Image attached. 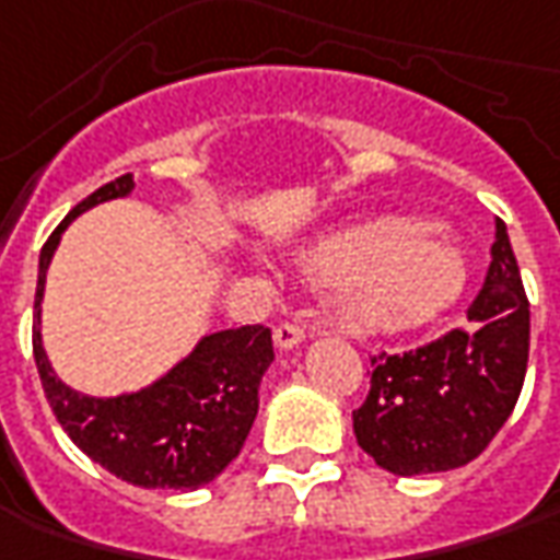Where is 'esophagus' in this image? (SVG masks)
<instances>
[{"instance_id":"esophagus-1","label":"esophagus","mask_w":560,"mask_h":560,"mask_svg":"<svg viewBox=\"0 0 560 560\" xmlns=\"http://www.w3.org/2000/svg\"><path fill=\"white\" fill-rule=\"evenodd\" d=\"M303 338H306V328H303V325H294V322H284V325H279V328L272 331V340H276L279 350H294Z\"/></svg>"}]
</instances>
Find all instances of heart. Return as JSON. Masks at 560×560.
<instances>
[{
  "label": "heart",
  "mask_w": 560,
  "mask_h": 560,
  "mask_svg": "<svg viewBox=\"0 0 560 560\" xmlns=\"http://www.w3.org/2000/svg\"><path fill=\"white\" fill-rule=\"evenodd\" d=\"M310 279L338 284L340 322L353 331H406L450 310L468 279L465 250L440 229L384 217L322 238L300 254Z\"/></svg>",
  "instance_id": "b5f03b06"
}]
</instances>
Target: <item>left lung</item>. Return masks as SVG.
Masks as SVG:
<instances>
[{"instance_id":"obj_1","label":"left lung","mask_w":560,"mask_h":560,"mask_svg":"<svg viewBox=\"0 0 560 560\" xmlns=\"http://www.w3.org/2000/svg\"><path fill=\"white\" fill-rule=\"evenodd\" d=\"M487 281L468 325L406 353L372 357V387L353 412V434L399 477L462 468L490 446L521 396L530 357V303L495 220Z\"/></svg>"}]
</instances>
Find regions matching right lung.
<instances>
[{
	"mask_svg": "<svg viewBox=\"0 0 560 560\" xmlns=\"http://www.w3.org/2000/svg\"><path fill=\"white\" fill-rule=\"evenodd\" d=\"M136 188L132 173L92 191L70 210L39 254L33 303V359L58 424L105 471L145 490H198L220 477L242 453L260 409V381L272 365V331L242 325L213 331L176 362L164 377L136 394L86 396L55 375L39 335V303L46 272L70 220L95 203L126 198Z\"/></svg>",
	"mask_w": 560,
	"mask_h": 560,
	"instance_id": "right-lung-1",
	"label": "right lung"
}]
</instances>
